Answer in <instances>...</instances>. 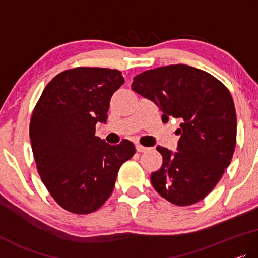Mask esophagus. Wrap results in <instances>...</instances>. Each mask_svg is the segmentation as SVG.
Listing matches in <instances>:
<instances>
[{"label": "esophagus", "mask_w": 258, "mask_h": 258, "mask_svg": "<svg viewBox=\"0 0 258 258\" xmlns=\"http://www.w3.org/2000/svg\"><path fill=\"white\" fill-rule=\"evenodd\" d=\"M136 150H137V152H139V153H144V152H147L148 150H150V148L145 147V146H143V145L138 144L136 146Z\"/></svg>", "instance_id": "esophagus-1"}]
</instances>
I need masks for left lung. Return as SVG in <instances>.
I'll use <instances>...</instances> for the list:
<instances>
[{
  "instance_id": "left-lung-1",
  "label": "left lung",
  "mask_w": 258,
  "mask_h": 258,
  "mask_svg": "<svg viewBox=\"0 0 258 258\" xmlns=\"http://www.w3.org/2000/svg\"><path fill=\"white\" fill-rule=\"evenodd\" d=\"M132 90L153 101L162 121L180 119L177 151L158 146L162 166L152 173L154 189L176 206L205 199L229 166L236 146V111L226 86L208 72L176 64L133 78Z\"/></svg>"
}]
</instances>
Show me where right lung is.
<instances>
[{
	"mask_svg": "<svg viewBox=\"0 0 258 258\" xmlns=\"http://www.w3.org/2000/svg\"><path fill=\"white\" fill-rule=\"evenodd\" d=\"M124 77L118 70L76 68L58 74L36 104L30 141L39 176L61 208L92 213L113 191L120 166L136 153L122 140L108 145L94 136L106 122L110 100Z\"/></svg>",
	"mask_w": 258,
	"mask_h": 258,
	"instance_id": "obj_1",
	"label": "right lung"
}]
</instances>
